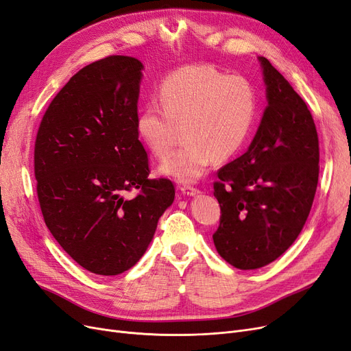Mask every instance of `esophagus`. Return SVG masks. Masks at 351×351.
<instances>
[{
  "mask_svg": "<svg viewBox=\"0 0 351 351\" xmlns=\"http://www.w3.org/2000/svg\"><path fill=\"white\" fill-rule=\"evenodd\" d=\"M180 190H181V193H183V195H186V196H196V195H199V193H200L199 189L191 187V186H181Z\"/></svg>",
  "mask_w": 351,
  "mask_h": 351,
  "instance_id": "1",
  "label": "esophagus"
}]
</instances>
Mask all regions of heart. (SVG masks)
<instances>
[{
  "mask_svg": "<svg viewBox=\"0 0 351 351\" xmlns=\"http://www.w3.org/2000/svg\"><path fill=\"white\" fill-rule=\"evenodd\" d=\"M158 103L151 101L138 114L141 141L156 158L170 154L161 171L181 183L203 176L209 164L237 154L257 116V91L241 75H226L209 64L183 66L167 75L158 87Z\"/></svg>",
  "mask_w": 351,
  "mask_h": 351,
  "instance_id": "obj_1",
  "label": "heart"
}]
</instances>
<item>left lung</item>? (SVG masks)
Listing matches in <instances>:
<instances>
[{"label": "left lung", "mask_w": 351, "mask_h": 351, "mask_svg": "<svg viewBox=\"0 0 351 351\" xmlns=\"http://www.w3.org/2000/svg\"><path fill=\"white\" fill-rule=\"evenodd\" d=\"M269 106L248 151L217 171L219 256L241 270L274 261L291 247L312 208L319 143L306 103L269 59L260 58Z\"/></svg>", "instance_id": "1"}]
</instances>
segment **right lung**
<instances>
[{
    "mask_svg": "<svg viewBox=\"0 0 351 351\" xmlns=\"http://www.w3.org/2000/svg\"><path fill=\"white\" fill-rule=\"evenodd\" d=\"M142 69L122 55L80 69L46 108L34 142L47 229L81 267L101 276L138 263L176 196L171 180L149 178L136 130Z\"/></svg>",
    "mask_w": 351,
    "mask_h": 351,
    "instance_id": "obj_1",
    "label": "right lung"
}]
</instances>
